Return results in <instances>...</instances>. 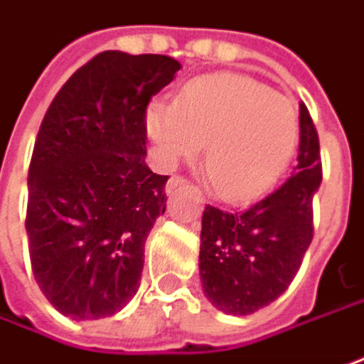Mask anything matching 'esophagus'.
Returning <instances> with one entry per match:
<instances>
[{
  "mask_svg": "<svg viewBox=\"0 0 364 364\" xmlns=\"http://www.w3.org/2000/svg\"><path fill=\"white\" fill-rule=\"evenodd\" d=\"M185 183H187V179H185V177H181V175H173V177L168 179V183H166V191L171 193L173 189L181 187V185H185Z\"/></svg>",
  "mask_w": 364,
  "mask_h": 364,
  "instance_id": "34e87169",
  "label": "esophagus"
}]
</instances>
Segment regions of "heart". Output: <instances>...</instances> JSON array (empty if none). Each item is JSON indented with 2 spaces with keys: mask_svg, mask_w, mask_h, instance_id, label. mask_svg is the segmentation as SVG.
I'll list each match as a JSON object with an SVG mask.
<instances>
[{
  "mask_svg": "<svg viewBox=\"0 0 364 364\" xmlns=\"http://www.w3.org/2000/svg\"><path fill=\"white\" fill-rule=\"evenodd\" d=\"M146 131L166 166L193 158L206 144L204 168L227 202H250L273 189L300 139L296 106L242 75H208L183 87L177 102L156 100Z\"/></svg>",
  "mask_w": 364,
  "mask_h": 364,
  "instance_id": "obj_1",
  "label": "heart"
}]
</instances>
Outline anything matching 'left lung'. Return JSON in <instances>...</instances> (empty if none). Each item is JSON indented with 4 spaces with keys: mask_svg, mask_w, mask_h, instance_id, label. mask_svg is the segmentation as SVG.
<instances>
[{
    "mask_svg": "<svg viewBox=\"0 0 364 364\" xmlns=\"http://www.w3.org/2000/svg\"><path fill=\"white\" fill-rule=\"evenodd\" d=\"M321 179L318 135L300 104L294 175L242 213L206 206L202 215L200 277L218 311L252 314L287 289L313 242V198Z\"/></svg>",
    "mask_w": 364,
    "mask_h": 364,
    "instance_id": "left-lung-1",
    "label": "left lung"
}]
</instances>
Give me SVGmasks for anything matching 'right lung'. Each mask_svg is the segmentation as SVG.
<instances>
[{"label":"right lung","instance_id":"1","mask_svg":"<svg viewBox=\"0 0 364 364\" xmlns=\"http://www.w3.org/2000/svg\"><path fill=\"white\" fill-rule=\"evenodd\" d=\"M179 68L168 55L102 51L43 116L24 225L35 279L64 316H112L139 289L168 181L146 164V110Z\"/></svg>","mask_w":364,"mask_h":364}]
</instances>
